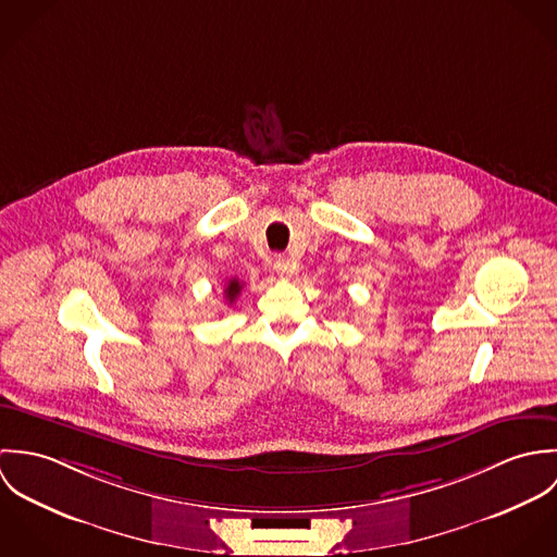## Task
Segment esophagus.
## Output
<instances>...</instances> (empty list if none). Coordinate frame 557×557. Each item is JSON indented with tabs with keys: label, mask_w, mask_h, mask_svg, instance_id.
I'll return each instance as SVG.
<instances>
[{
	"label": "esophagus",
	"mask_w": 557,
	"mask_h": 557,
	"mask_svg": "<svg viewBox=\"0 0 557 557\" xmlns=\"http://www.w3.org/2000/svg\"><path fill=\"white\" fill-rule=\"evenodd\" d=\"M274 270H276V274H278L283 281H289V278H294V274H296V265H294L289 259H276Z\"/></svg>",
	"instance_id": "1"
}]
</instances>
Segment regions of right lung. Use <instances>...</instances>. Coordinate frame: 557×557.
<instances>
[{
	"instance_id": "obj_1",
	"label": "right lung",
	"mask_w": 557,
	"mask_h": 557,
	"mask_svg": "<svg viewBox=\"0 0 557 557\" xmlns=\"http://www.w3.org/2000/svg\"><path fill=\"white\" fill-rule=\"evenodd\" d=\"M239 292H242V283H239L238 278H232V281L227 283V287H225V300H227L230 305H234L236 298L239 296Z\"/></svg>"
}]
</instances>
